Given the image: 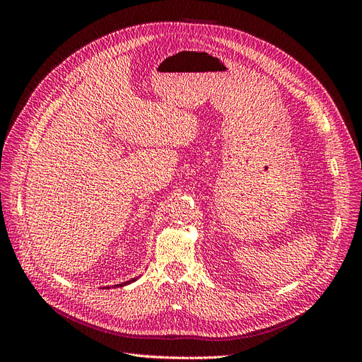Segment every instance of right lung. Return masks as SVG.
I'll use <instances>...</instances> for the list:
<instances>
[{
	"instance_id": "1",
	"label": "right lung",
	"mask_w": 362,
	"mask_h": 362,
	"mask_svg": "<svg viewBox=\"0 0 362 362\" xmlns=\"http://www.w3.org/2000/svg\"><path fill=\"white\" fill-rule=\"evenodd\" d=\"M136 281V278H133V279H129V281H127V282H122V284H117V286H115V287H124V286H128V284H131V282H134Z\"/></svg>"
}]
</instances>
